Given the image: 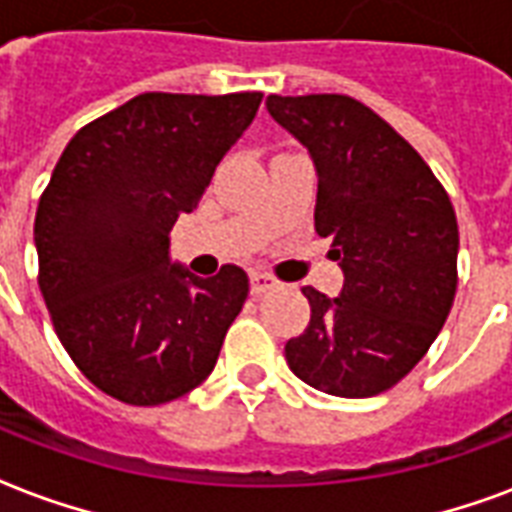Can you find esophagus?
I'll use <instances>...</instances> for the list:
<instances>
[{"mask_svg":"<svg viewBox=\"0 0 512 512\" xmlns=\"http://www.w3.org/2000/svg\"><path fill=\"white\" fill-rule=\"evenodd\" d=\"M279 287V282L273 279V276H268V273H260V271H252L249 273V290H252V295H265V292H271Z\"/></svg>","mask_w":512,"mask_h":512,"instance_id":"esophagus-1","label":"esophagus"}]
</instances>
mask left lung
Returning a JSON list of instances; mask_svg holds the SVG:
<instances>
[{"label": "left lung", "instance_id": "8db88e82", "mask_svg": "<svg viewBox=\"0 0 512 512\" xmlns=\"http://www.w3.org/2000/svg\"><path fill=\"white\" fill-rule=\"evenodd\" d=\"M265 107L317 169L314 228L333 239L343 290L303 287L311 322L284 346L300 381L373 397L427 354L454 306L459 228L424 158L362 101L341 93L268 96Z\"/></svg>", "mask_w": 512, "mask_h": 512}]
</instances>
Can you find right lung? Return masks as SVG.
<instances>
[{
    "label": "right lung",
    "instance_id": "right-lung-1",
    "mask_svg": "<svg viewBox=\"0 0 512 512\" xmlns=\"http://www.w3.org/2000/svg\"><path fill=\"white\" fill-rule=\"evenodd\" d=\"M260 101L142 93L72 136L39 198V290L58 341L120 403H171L206 381L247 300L239 265L198 279L171 263L169 233Z\"/></svg>",
    "mask_w": 512,
    "mask_h": 512
}]
</instances>
